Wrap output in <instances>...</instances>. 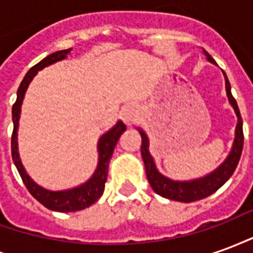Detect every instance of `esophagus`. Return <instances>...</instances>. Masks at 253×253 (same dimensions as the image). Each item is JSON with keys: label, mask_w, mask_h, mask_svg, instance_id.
Returning <instances> with one entry per match:
<instances>
[{"label": "esophagus", "mask_w": 253, "mask_h": 253, "mask_svg": "<svg viewBox=\"0 0 253 253\" xmlns=\"http://www.w3.org/2000/svg\"><path fill=\"white\" fill-rule=\"evenodd\" d=\"M139 118V111L135 105H126L122 110V119L126 123L127 126H131Z\"/></svg>", "instance_id": "34e87169"}]
</instances>
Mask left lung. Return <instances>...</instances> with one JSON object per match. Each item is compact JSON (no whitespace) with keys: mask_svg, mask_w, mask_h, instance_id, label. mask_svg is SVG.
<instances>
[{"mask_svg":"<svg viewBox=\"0 0 253 253\" xmlns=\"http://www.w3.org/2000/svg\"><path fill=\"white\" fill-rule=\"evenodd\" d=\"M205 55L207 59L211 63H215V61L210 57V54L205 51ZM225 76V85H226V94H228L229 103L233 107L234 112L237 115V126H236V137H234L233 148L232 152L229 153L228 159L223 161L222 164L218 167L217 169L211 172L210 175L203 176L201 179H195V180L190 181H175L170 180L168 177H165L164 175H161L156 164H154L153 157L149 153V139L148 135L141 130L139 134L142 137V145H141V154H142L143 164H145V169H146V177H148L150 186L154 190L156 194L172 199V201H179V202H194L203 199L206 196L211 195L212 192L222 187L230 176L233 175L236 167L239 164L240 157H241V152H243V145H244V134H243V119L240 115L239 105L236 103V99L232 96L230 92V83H229L226 74L223 73Z\"/></svg>","mask_w":253,"mask_h":253,"instance_id":"1","label":"left lung"}]
</instances>
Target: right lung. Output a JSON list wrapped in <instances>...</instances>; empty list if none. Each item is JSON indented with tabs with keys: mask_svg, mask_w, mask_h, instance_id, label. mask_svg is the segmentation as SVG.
I'll use <instances>...</instances> for the list:
<instances>
[{
	"mask_svg": "<svg viewBox=\"0 0 253 253\" xmlns=\"http://www.w3.org/2000/svg\"><path fill=\"white\" fill-rule=\"evenodd\" d=\"M70 50L72 48L52 52L50 55H47L44 59H42L41 62L36 63L35 66L31 67L28 73L25 74L24 80L20 84L19 89H17V99H16V103L12 107V119H13V132H12V145H10L12 146V159H13L14 165H16V168H17L20 176H21V180L27 187V190L30 191L31 195L34 196L36 201L41 202L43 206L50 209V210H54V211L62 212L78 211V210L86 209L90 205H93L94 202L103 195L107 176H108L110 160L112 157L118 139L123 134V131L126 130V125L119 121L115 126L111 128L110 131H107L103 137L100 138L99 143H97V152H99L97 168L94 170L93 176L86 183H84V184L76 187V188L66 191L44 190L43 187L38 186L35 181L27 175L24 167L20 161L19 150H17V128H19L20 112H21V104H23L25 90H27L28 85L32 81V78L36 76V73L42 70L43 67L65 59L67 54L70 52Z\"/></svg>",
	"mask_w": 253,
	"mask_h": 253,
	"instance_id": "obj_1",
	"label": "right lung"
}]
</instances>
